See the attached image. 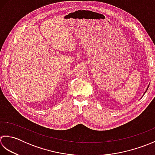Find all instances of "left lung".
<instances>
[{"label":"left lung","instance_id":"8db88e82","mask_svg":"<svg viewBox=\"0 0 155 155\" xmlns=\"http://www.w3.org/2000/svg\"><path fill=\"white\" fill-rule=\"evenodd\" d=\"M148 87H149V86H148V87H147V89H148ZM145 92H146V91H145Z\"/></svg>","mask_w":155,"mask_h":155}]
</instances>
